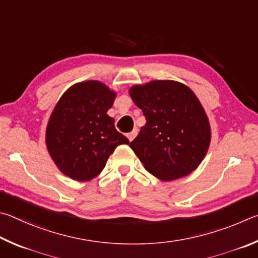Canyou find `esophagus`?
<instances>
[{"label": "esophagus", "mask_w": 258, "mask_h": 258, "mask_svg": "<svg viewBox=\"0 0 258 258\" xmlns=\"http://www.w3.org/2000/svg\"><path fill=\"white\" fill-rule=\"evenodd\" d=\"M137 134H138V130L137 129H134L132 133H129L128 135H126V137H128V139L130 142H133L134 139H135V137L137 136Z\"/></svg>", "instance_id": "obj_1"}]
</instances>
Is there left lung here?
<instances>
[{"label":"left lung","mask_w":258,"mask_h":258,"mask_svg":"<svg viewBox=\"0 0 258 258\" xmlns=\"http://www.w3.org/2000/svg\"><path fill=\"white\" fill-rule=\"evenodd\" d=\"M146 124L129 144L148 172L171 181L192 172L211 142L209 119L186 85L154 80L129 90Z\"/></svg>","instance_id":"left-lung-1"}]
</instances>
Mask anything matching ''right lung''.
Masks as SVG:
<instances>
[{
	"label": "right lung",
	"mask_w": 258,
	"mask_h": 258,
	"mask_svg": "<svg viewBox=\"0 0 258 258\" xmlns=\"http://www.w3.org/2000/svg\"><path fill=\"white\" fill-rule=\"evenodd\" d=\"M114 98L105 85L89 80L72 86L57 102L47 124L46 146L69 178L87 181L97 177L115 148L129 144L106 114Z\"/></svg>",
	"instance_id": "obj_1"
}]
</instances>
